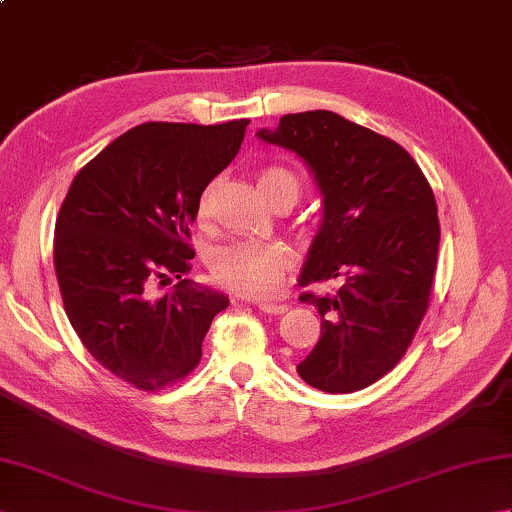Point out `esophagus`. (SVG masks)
<instances>
[{"label":"esophagus","mask_w":512,"mask_h":512,"mask_svg":"<svg viewBox=\"0 0 512 512\" xmlns=\"http://www.w3.org/2000/svg\"><path fill=\"white\" fill-rule=\"evenodd\" d=\"M257 308L266 314H284L288 310L286 303H257Z\"/></svg>","instance_id":"1"}]
</instances>
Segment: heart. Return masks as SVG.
<instances>
[{"label":"heart","instance_id":"obj_1","mask_svg":"<svg viewBox=\"0 0 512 512\" xmlns=\"http://www.w3.org/2000/svg\"><path fill=\"white\" fill-rule=\"evenodd\" d=\"M290 184L299 193V180L288 169L268 167L259 173V191L268 193ZM211 189L200 200V215H209ZM211 273L222 286L244 297L266 299L275 295L290 266L288 250L277 242H228L211 253Z\"/></svg>","mask_w":512,"mask_h":512}]
</instances>
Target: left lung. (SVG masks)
Returning a JSON list of instances; mask_svg holds the SVG:
<instances>
[{"label":"left lung","mask_w":512,"mask_h":512,"mask_svg":"<svg viewBox=\"0 0 512 512\" xmlns=\"http://www.w3.org/2000/svg\"><path fill=\"white\" fill-rule=\"evenodd\" d=\"M257 138L299 156L321 191V224L299 284L343 281L332 295L299 297L319 310L321 339L297 374L328 394H352L400 361L429 308L436 198L398 143L334 112L286 114Z\"/></svg>","instance_id":"1"}]
</instances>
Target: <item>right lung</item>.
Segmentation results:
<instances>
[{"instance_id": "1", "label": "right lung", "mask_w": 512, "mask_h": 512, "mask_svg": "<svg viewBox=\"0 0 512 512\" xmlns=\"http://www.w3.org/2000/svg\"><path fill=\"white\" fill-rule=\"evenodd\" d=\"M246 118L222 125L143 123L70 184L54 226V273L72 328L94 361L154 391L200 363L228 297L184 279L202 191L237 156ZM167 274L181 281L156 298Z\"/></svg>"}]
</instances>
